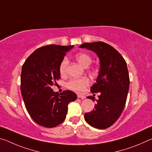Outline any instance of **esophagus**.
<instances>
[{"label": "esophagus", "mask_w": 152, "mask_h": 152, "mask_svg": "<svg viewBox=\"0 0 152 152\" xmlns=\"http://www.w3.org/2000/svg\"><path fill=\"white\" fill-rule=\"evenodd\" d=\"M77 96H78V98H79V99H81L82 100L85 99V96H83V95H81V94H78L77 95Z\"/></svg>", "instance_id": "1"}]
</instances>
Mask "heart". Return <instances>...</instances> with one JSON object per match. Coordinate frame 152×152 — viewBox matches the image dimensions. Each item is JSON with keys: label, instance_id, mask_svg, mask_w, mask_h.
<instances>
[{"label": "heart", "instance_id": "heart-1", "mask_svg": "<svg viewBox=\"0 0 152 152\" xmlns=\"http://www.w3.org/2000/svg\"><path fill=\"white\" fill-rule=\"evenodd\" d=\"M77 61L84 67H88L91 65L92 60V58L86 53H78L76 55ZM69 63L68 59L66 57L61 60L59 66V71L61 75H65L67 72V67ZM90 84V80L87 77H81V78H75L71 79L67 83V87L72 91L76 92H82L87 86Z\"/></svg>", "mask_w": 152, "mask_h": 152}]
</instances>
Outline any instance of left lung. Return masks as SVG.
I'll return each instance as SVG.
<instances>
[{"label":"left lung","instance_id":"obj_1","mask_svg":"<svg viewBox=\"0 0 152 152\" xmlns=\"http://www.w3.org/2000/svg\"><path fill=\"white\" fill-rule=\"evenodd\" d=\"M80 48L96 53L101 65L96 82L91 90L101 94L94 109L85 113L84 119L92 127L104 129L117 121L124 109L129 88L127 64L119 51L104 42L84 43ZM87 98L94 101V96Z\"/></svg>","mask_w":152,"mask_h":152}]
</instances>
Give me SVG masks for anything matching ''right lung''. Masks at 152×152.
I'll use <instances>...</instances> for the list:
<instances>
[{
  "mask_svg": "<svg viewBox=\"0 0 152 152\" xmlns=\"http://www.w3.org/2000/svg\"><path fill=\"white\" fill-rule=\"evenodd\" d=\"M74 45H48L39 48L25 60L20 74V91L31 117L41 126L52 128L66 119L69 102L77 95L71 91L61 94L51 86L60 78L59 66Z\"/></svg>",
  "mask_w": 152,
  "mask_h": 152,
  "instance_id": "1",
  "label": "right lung"
}]
</instances>
